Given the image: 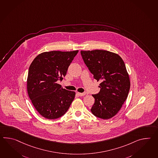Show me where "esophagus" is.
Segmentation results:
<instances>
[{
	"instance_id": "esophagus-1",
	"label": "esophagus",
	"mask_w": 158,
	"mask_h": 158,
	"mask_svg": "<svg viewBox=\"0 0 158 158\" xmlns=\"http://www.w3.org/2000/svg\"><path fill=\"white\" fill-rule=\"evenodd\" d=\"M77 95L79 96H82L85 95V93H80V92H77Z\"/></svg>"
}]
</instances>
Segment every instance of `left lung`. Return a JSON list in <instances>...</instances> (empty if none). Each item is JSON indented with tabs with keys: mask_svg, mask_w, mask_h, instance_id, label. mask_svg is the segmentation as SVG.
I'll use <instances>...</instances> for the list:
<instances>
[{
	"mask_svg": "<svg viewBox=\"0 0 158 158\" xmlns=\"http://www.w3.org/2000/svg\"><path fill=\"white\" fill-rule=\"evenodd\" d=\"M82 58L96 81L100 91L92 95L95 103L91 111L102 119L112 118L127 98L130 78L123 59L116 53L102 50H81Z\"/></svg>",
	"mask_w": 158,
	"mask_h": 158,
	"instance_id": "obj_1",
	"label": "left lung"
}]
</instances>
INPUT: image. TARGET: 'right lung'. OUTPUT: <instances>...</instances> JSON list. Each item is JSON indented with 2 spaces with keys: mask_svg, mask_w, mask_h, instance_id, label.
<instances>
[{
  "mask_svg": "<svg viewBox=\"0 0 158 158\" xmlns=\"http://www.w3.org/2000/svg\"><path fill=\"white\" fill-rule=\"evenodd\" d=\"M78 52H44L36 56L29 66L28 96L37 111L47 119L63 116L74 100L75 92L63 88L56 81H62Z\"/></svg>",
  "mask_w": 158,
  "mask_h": 158,
  "instance_id": "right-lung-1",
  "label": "right lung"
}]
</instances>
